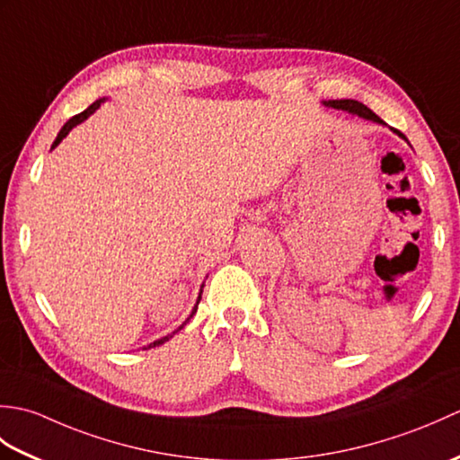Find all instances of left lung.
<instances>
[{
    "instance_id": "obj_1",
    "label": "left lung",
    "mask_w": 460,
    "mask_h": 460,
    "mask_svg": "<svg viewBox=\"0 0 460 460\" xmlns=\"http://www.w3.org/2000/svg\"><path fill=\"white\" fill-rule=\"evenodd\" d=\"M324 104L326 106H332V109H338V111H346V112H349V114H358L359 119H366V120H371V122H377V124H385L384 120L379 119V116L376 114V112H371L366 104H361V102H358V101H351V99H341V101H324ZM399 138H403L405 142H407V138L405 136L399 132V130H395V128H392Z\"/></svg>"
}]
</instances>
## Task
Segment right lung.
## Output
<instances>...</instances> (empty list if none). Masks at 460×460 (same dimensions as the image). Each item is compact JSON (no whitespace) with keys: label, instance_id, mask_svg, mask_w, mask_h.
I'll return each instance as SVG.
<instances>
[{"label":"right lung","instance_id":"add662e5","mask_svg":"<svg viewBox=\"0 0 460 460\" xmlns=\"http://www.w3.org/2000/svg\"><path fill=\"white\" fill-rule=\"evenodd\" d=\"M101 102H104V99H99V101H96V102H93V104L89 106V109H86V111H83L81 114H76V116H73V119H71V120H68V122H66V124L63 126V128H61V132H58V134H57V138H55V142H53V146H51V150H53V148H57V146H58V144H61V140L65 138V136H66L68 132H71V130L75 128V126H76V124H81L83 120H86V119H89V116H91V114H93V112H94L96 109H99V106H101ZM201 288H203V285H201ZM201 292H203V290H199V296H198V302H195V306H193V310H191V314H190V318H191V316L195 314V310H198V305H199V300H201ZM190 318H188V320H190ZM188 320H185V322H188ZM185 322H183V324H181V326H180L178 330H181V328L185 326ZM178 330H175V332H178ZM175 332H173V334H175ZM173 334H168V336H164V338H160V340H155V341H152V344H150V346H146L144 349H148V348H155V346H160V344H164V341H168V340H170V338H172Z\"/></svg>","mask_w":460,"mask_h":460}]
</instances>
